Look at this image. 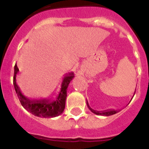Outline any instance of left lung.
<instances>
[{
    "mask_svg": "<svg viewBox=\"0 0 149 149\" xmlns=\"http://www.w3.org/2000/svg\"><path fill=\"white\" fill-rule=\"evenodd\" d=\"M135 92H136V90H135ZM133 96H134V95H133ZM86 104H87V106H88V109H89L90 110H91V112H93V113L96 114V115H103V116H109V115H115V114H116L117 112H118L120 111V110H115V109H109V110L100 111H100H96V110H94V109H91V108L90 107L89 105H88V102H87V100H86Z\"/></svg>",
    "mask_w": 149,
    "mask_h": 149,
    "instance_id": "1",
    "label": "left lung"
}]
</instances>
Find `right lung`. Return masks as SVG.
Returning a JSON list of instances; mask_svg holds the SVG:
<instances>
[{
    "instance_id": "add662e5",
    "label": "right lung",
    "mask_w": 149,
    "mask_h": 149,
    "mask_svg": "<svg viewBox=\"0 0 149 149\" xmlns=\"http://www.w3.org/2000/svg\"><path fill=\"white\" fill-rule=\"evenodd\" d=\"M19 70L17 65L14 66V75H13V86L15 91L19 99L21 104L26 110L34 115L43 118H51L59 116L63 113L65 107V100L67 97V88L70 84V81L74 77V73L73 72L66 73L63 78L61 88L59 94L57 96L55 100H47V99H40V100H30L25 97L21 92L19 87L16 84V77Z\"/></svg>"
}]
</instances>
